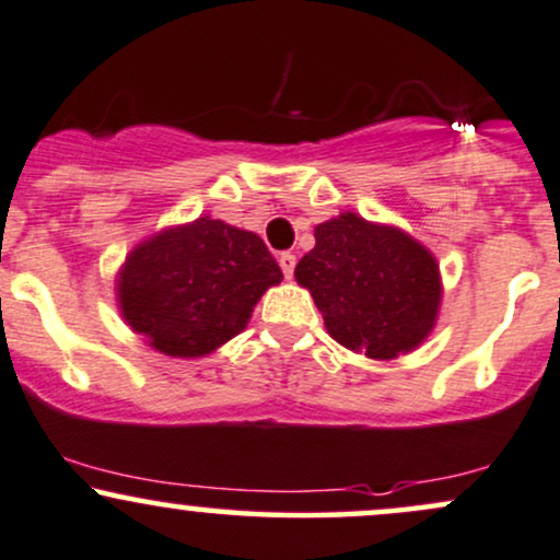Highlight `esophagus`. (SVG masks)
Instances as JSON below:
<instances>
[{"label": "esophagus", "mask_w": 560, "mask_h": 560, "mask_svg": "<svg viewBox=\"0 0 560 560\" xmlns=\"http://www.w3.org/2000/svg\"><path fill=\"white\" fill-rule=\"evenodd\" d=\"M294 262H298V260H294L292 253H281V255H279V266H281V271H284L287 279H292Z\"/></svg>", "instance_id": "1"}]
</instances>
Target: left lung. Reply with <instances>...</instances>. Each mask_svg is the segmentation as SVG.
<instances>
[{"instance_id":"left-lung-1","label":"left lung","mask_w":560,"mask_h":560,"mask_svg":"<svg viewBox=\"0 0 560 560\" xmlns=\"http://www.w3.org/2000/svg\"><path fill=\"white\" fill-rule=\"evenodd\" d=\"M331 339L374 361L413 352L440 316V262L408 231L339 213L294 268Z\"/></svg>"}]
</instances>
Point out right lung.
Masks as SVG:
<instances>
[{
	"label": "right lung",
	"mask_w": 560,
	"mask_h": 560,
	"mask_svg": "<svg viewBox=\"0 0 560 560\" xmlns=\"http://www.w3.org/2000/svg\"><path fill=\"white\" fill-rule=\"evenodd\" d=\"M281 279L258 234L199 215L141 240L120 266L115 298L152 350L202 358L247 329L258 300Z\"/></svg>",
	"instance_id": "obj_1"
}]
</instances>
